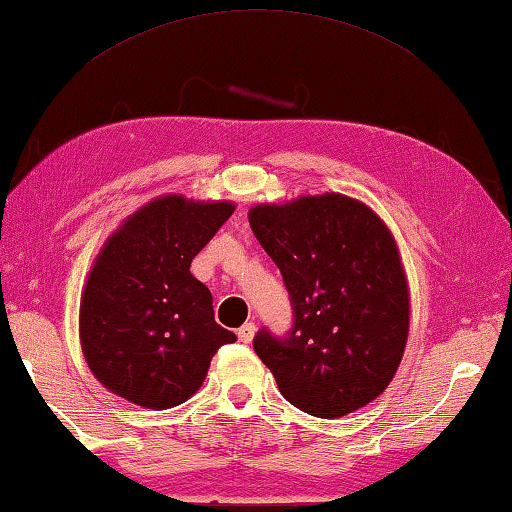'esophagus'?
<instances>
[{
	"instance_id": "obj_1",
	"label": "esophagus",
	"mask_w": 512,
	"mask_h": 512,
	"mask_svg": "<svg viewBox=\"0 0 512 512\" xmlns=\"http://www.w3.org/2000/svg\"><path fill=\"white\" fill-rule=\"evenodd\" d=\"M254 335H256V326L251 324V321H249V324H245V326H240V328H238V339H240L242 344H249L251 339H254Z\"/></svg>"
}]
</instances>
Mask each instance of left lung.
Returning a JSON list of instances; mask_svg holds the SVG:
<instances>
[{
    "label": "left lung",
    "mask_w": 512,
    "mask_h": 512,
    "mask_svg": "<svg viewBox=\"0 0 512 512\" xmlns=\"http://www.w3.org/2000/svg\"><path fill=\"white\" fill-rule=\"evenodd\" d=\"M249 224L292 301L288 335L254 337L283 398L317 418L369 405L396 375L409 335L407 276L387 224L339 193L258 204Z\"/></svg>",
    "instance_id": "obj_1"
}]
</instances>
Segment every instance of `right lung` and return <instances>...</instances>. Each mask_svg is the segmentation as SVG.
I'll return each instance as SVG.
<instances>
[{
    "label": "right lung",
    "instance_id": "add662e5",
    "mask_svg": "<svg viewBox=\"0 0 512 512\" xmlns=\"http://www.w3.org/2000/svg\"><path fill=\"white\" fill-rule=\"evenodd\" d=\"M233 209L164 195L107 238L80 299V346L105 389L146 409L177 407L202 387L218 348L236 342L191 274Z\"/></svg>",
    "mask_w": 512,
    "mask_h": 512
}]
</instances>
